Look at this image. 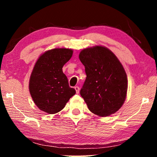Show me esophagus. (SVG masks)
<instances>
[{
  "label": "esophagus",
  "instance_id": "34e87169",
  "mask_svg": "<svg viewBox=\"0 0 157 157\" xmlns=\"http://www.w3.org/2000/svg\"><path fill=\"white\" fill-rule=\"evenodd\" d=\"M75 89L76 91V94H78L79 93V87L78 86H75Z\"/></svg>",
  "mask_w": 157,
  "mask_h": 157
}]
</instances>
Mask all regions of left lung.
Returning <instances> with one entry per match:
<instances>
[{"label":"left lung","mask_w":157,"mask_h":157,"mask_svg":"<svg viewBox=\"0 0 157 157\" xmlns=\"http://www.w3.org/2000/svg\"><path fill=\"white\" fill-rule=\"evenodd\" d=\"M79 58L86 75L80 95L89 109L102 117L116 113L124 102L127 91V74L120 61L101 46L82 50Z\"/></svg>","instance_id":"obj_1"}]
</instances>
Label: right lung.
I'll list each match as a JSON object with an SVG mask.
<instances>
[{
    "mask_svg": "<svg viewBox=\"0 0 157 157\" xmlns=\"http://www.w3.org/2000/svg\"><path fill=\"white\" fill-rule=\"evenodd\" d=\"M73 50L55 48L43 53L34 65L29 90L39 109L49 114L58 113L75 94L63 73V65L70 60Z\"/></svg>",
    "mask_w": 157,
    "mask_h": 157,
    "instance_id": "obj_1",
    "label": "right lung"
}]
</instances>
